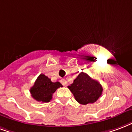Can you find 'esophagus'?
I'll return each instance as SVG.
<instances>
[{
  "label": "esophagus",
  "instance_id": "1",
  "mask_svg": "<svg viewBox=\"0 0 132 132\" xmlns=\"http://www.w3.org/2000/svg\"><path fill=\"white\" fill-rule=\"evenodd\" d=\"M61 83L63 85V86H67V81L65 79H61Z\"/></svg>",
  "mask_w": 132,
  "mask_h": 132
}]
</instances>
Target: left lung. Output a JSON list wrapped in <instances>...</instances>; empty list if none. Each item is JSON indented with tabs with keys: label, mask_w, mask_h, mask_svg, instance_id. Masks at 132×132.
I'll list each match as a JSON object with an SVG mask.
<instances>
[{
	"label": "left lung",
	"mask_w": 132,
	"mask_h": 132,
	"mask_svg": "<svg viewBox=\"0 0 132 132\" xmlns=\"http://www.w3.org/2000/svg\"><path fill=\"white\" fill-rule=\"evenodd\" d=\"M68 88L76 101L82 105L96 102L103 92L101 84L83 72L79 74Z\"/></svg>",
	"instance_id": "8db88e82"
}]
</instances>
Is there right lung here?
Returning a JSON list of instances; mask_svg holds the SVG:
<instances>
[{
    "mask_svg": "<svg viewBox=\"0 0 132 132\" xmlns=\"http://www.w3.org/2000/svg\"><path fill=\"white\" fill-rule=\"evenodd\" d=\"M60 87L63 86L59 82H52L48 77L42 73L38 77L34 86L30 89V92L35 100L47 103L52 100L54 92Z\"/></svg>",
    "mask_w": 132,
    "mask_h": 132,
    "instance_id": "obj_1",
    "label": "right lung"
}]
</instances>
